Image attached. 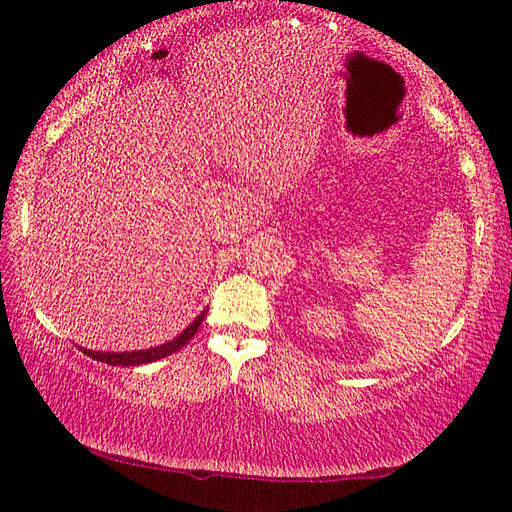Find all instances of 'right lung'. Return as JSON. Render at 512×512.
<instances>
[{
    "label": "right lung",
    "instance_id": "1",
    "mask_svg": "<svg viewBox=\"0 0 512 512\" xmlns=\"http://www.w3.org/2000/svg\"><path fill=\"white\" fill-rule=\"evenodd\" d=\"M204 314L206 310L200 314L198 319H195L187 330H184L180 336H176V339L165 343V345H158V347H151V350H138V352H123V354H116V352H92V350H83L88 356H92L94 361H101V363H107V365H123V367H129V365H145V363H154V361H160V358H165L173 352H178L180 347L184 343H189L193 339V334L198 332V328L204 321Z\"/></svg>",
    "mask_w": 512,
    "mask_h": 512
}]
</instances>
